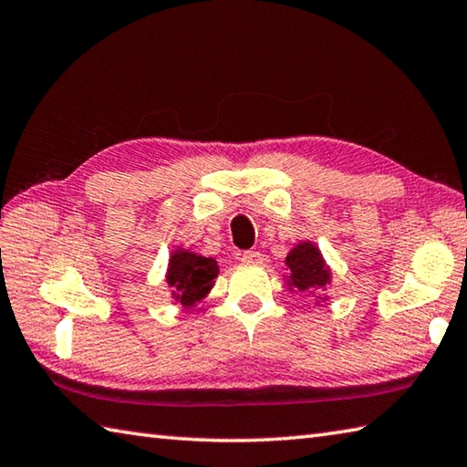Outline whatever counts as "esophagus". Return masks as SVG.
I'll return each instance as SVG.
<instances>
[{
  "instance_id": "34e87169",
  "label": "esophagus",
  "mask_w": 467,
  "mask_h": 467,
  "mask_svg": "<svg viewBox=\"0 0 467 467\" xmlns=\"http://www.w3.org/2000/svg\"><path fill=\"white\" fill-rule=\"evenodd\" d=\"M241 259H243V263H249V265H261L263 254L259 251H244Z\"/></svg>"
}]
</instances>
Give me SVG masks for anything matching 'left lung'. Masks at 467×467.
Segmentation results:
<instances>
[{"label":"left lung","instance_id":"8db88e82","mask_svg":"<svg viewBox=\"0 0 467 467\" xmlns=\"http://www.w3.org/2000/svg\"><path fill=\"white\" fill-rule=\"evenodd\" d=\"M287 287L301 294H319L332 283V269L327 267L326 259L322 257L317 246L312 241H301L285 257ZM317 299H322L317 296ZM326 299V297H324Z\"/></svg>","mask_w":467,"mask_h":467}]
</instances>
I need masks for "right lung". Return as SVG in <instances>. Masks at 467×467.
<instances>
[{
	"label": "right lung",
	"mask_w": 467,
	"mask_h": 467,
	"mask_svg": "<svg viewBox=\"0 0 467 467\" xmlns=\"http://www.w3.org/2000/svg\"><path fill=\"white\" fill-rule=\"evenodd\" d=\"M216 277V259L202 257V254L188 249H176L171 253L166 283L171 289V299L184 309L198 306L210 294Z\"/></svg>",
	"instance_id": "add662e5"
}]
</instances>
